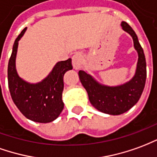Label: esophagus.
I'll use <instances>...</instances> for the list:
<instances>
[{
    "instance_id": "obj_1",
    "label": "esophagus",
    "mask_w": 157,
    "mask_h": 157,
    "mask_svg": "<svg viewBox=\"0 0 157 157\" xmlns=\"http://www.w3.org/2000/svg\"><path fill=\"white\" fill-rule=\"evenodd\" d=\"M84 61V56L81 53H75L72 57V63L74 69H78L80 68L81 65Z\"/></svg>"
}]
</instances>
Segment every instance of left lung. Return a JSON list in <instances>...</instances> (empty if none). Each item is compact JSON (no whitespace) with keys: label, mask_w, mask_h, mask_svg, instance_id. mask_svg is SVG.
<instances>
[{"label":"left lung","mask_w":157,"mask_h":157,"mask_svg":"<svg viewBox=\"0 0 157 157\" xmlns=\"http://www.w3.org/2000/svg\"><path fill=\"white\" fill-rule=\"evenodd\" d=\"M121 25L123 30L133 38L134 48L139 55L137 69L134 78L123 85L109 87L99 84L83 70L78 72L79 79L87 90L92 105L100 112L110 115H120L132 108L140 98L146 80L145 57L137 35L126 22H122Z\"/></svg>","instance_id":"obj_1"}]
</instances>
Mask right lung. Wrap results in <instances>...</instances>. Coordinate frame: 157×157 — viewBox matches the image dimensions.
Instances as JSON below:
<instances>
[{
	"label": "right lung",
	"instance_id": "right-lung-1",
	"mask_svg": "<svg viewBox=\"0 0 157 157\" xmlns=\"http://www.w3.org/2000/svg\"><path fill=\"white\" fill-rule=\"evenodd\" d=\"M25 30L26 28L14 42L8 63L7 78L10 94L23 116L37 123H50L57 118L64 106L62 100L63 76L67 71L73 69L72 60L69 58L56 63L48 77L39 84H32L23 81L17 73L15 60L18 40Z\"/></svg>",
	"mask_w": 157,
	"mask_h": 157
}]
</instances>
